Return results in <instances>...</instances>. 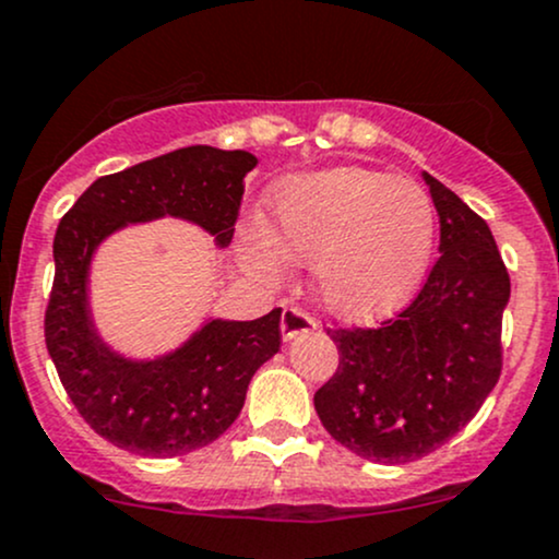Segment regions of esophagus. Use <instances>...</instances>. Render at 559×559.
<instances>
[{"instance_id": "1", "label": "esophagus", "mask_w": 559, "mask_h": 559, "mask_svg": "<svg viewBox=\"0 0 559 559\" xmlns=\"http://www.w3.org/2000/svg\"><path fill=\"white\" fill-rule=\"evenodd\" d=\"M316 318H310L305 310L284 308V316H281V336H284V342L299 334H308V331H316Z\"/></svg>"}]
</instances>
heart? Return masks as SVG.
<instances>
[{
	"mask_svg": "<svg viewBox=\"0 0 559 559\" xmlns=\"http://www.w3.org/2000/svg\"><path fill=\"white\" fill-rule=\"evenodd\" d=\"M270 225H241L243 260L275 281L284 260L312 265L331 316L373 323L406 308L425 281L438 212L419 182L366 167H329L273 186Z\"/></svg>",
	"mask_w": 559,
	"mask_h": 559,
	"instance_id": "obj_1",
	"label": "heart"
}]
</instances>
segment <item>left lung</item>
<instances>
[{
    "instance_id": "1",
    "label": "left lung",
    "mask_w": 559,
    "mask_h": 559,
    "mask_svg": "<svg viewBox=\"0 0 559 559\" xmlns=\"http://www.w3.org/2000/svg\"><path fill=\"white\" fill-rule=\"evenodd\" d=\"M440 217V257L419 297L379 329L329 331L336 373L316 392L336 443L406 464L451 440L496 388L509 273L486 219L421 171Z\"/></svg>"
}]
</instances>
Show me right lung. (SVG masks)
Returning <instances> with one entry per match:
<instances>
[{
	"label": "right lung",
	"mask_w": 559,
	"mask_h": 559,
	"mask_svg": "<svg viewBox=\"0 0 559 559\" xmlns=\"http://www.w3.org/2000/svg\"><path fill=\"white\" fill-rule=\"evenodd\" d=\"M254 167L249 151L190 145L100 177L60 219L45 342L73 406L119 449L167 459L217 440L241 414L254 371L278 353L281 308L257 321L206 318L169 353L130 358L92 323V257L127 225L162 217L199 225L225 249Z\"/></svg>",
	"instance_id": "add662e5"
}]
</instances>
